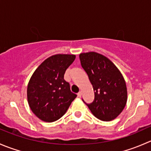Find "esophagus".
<instances>
[{
  "mask_svg": "<svg viewBox=\"0 0 151 151\" xmlns=\"http://www.w3.org/2000/svg\"><path fill=\"white\" fill-rule=\"evenodd\" d=\"M77 96H78V97L81 98V96H82V92H81V91H80V92H79L78 93H77Z\"/></svg>",
  "mask_w": 151,
  "mask_h": 151,
  "instance_id": "obj_1",
  "label": "esophagus"
}]
</instances>
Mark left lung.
<instances>
[{
    "mask_svg": "<svg viewBox=\"0 0 151 151\" xmlns=\"http://www.w3.org/2000/svg\"><path fill=\"white\" fill-rule=\"evenodd\" d=\"M80 60L95 95L91 104L84 103L98 119H115L127 101V88L121 72L109 58L95 52L81 53Z\"/></svg>",
    "mask_w": 151,
    "mask_h": 151,
    "instance_id": "left-lung-1",
    "label": "left lung"
}]
</instances>
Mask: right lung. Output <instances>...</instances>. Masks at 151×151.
Segmentation results:
<instances>
[{"mask_svg":"<svg viewBox=\"0 0 151 151\" xmlns=\"http://www.w3.org/2000/svg\"><path fill=\"white\" fill-rule=\"evenodd\" d=\"M75 55L57 54L44 60L32 74L27 88L32 112L45 122H54L66 112L77 97L64 80V74Z\"/></svg>","mask_w":151,"mask_h":151,"instance_id":"obj_1","label":"right lung"}]
</instances>
